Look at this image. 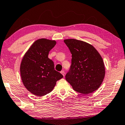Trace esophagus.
<instances>
[{
  "mask_svg": "<svg viewBox=\"0 0 125 125\" xmlns=\"http://www.w3.org/2000/svg\"><path fill=\"white\" fill-rule=\"evenodd\" d=\"M61 74H62L63 75V76H64V77L65 72H64V71H61Z\"/></svg>",
  "mask_w": 125,
  "mask_h": 125,
  "instance_id": "34e87169",
  "label": "esophagus"
}]
</instances>
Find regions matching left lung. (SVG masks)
<instances>
[{
    "instance_id": "8db88e82",
    "label": "left lung",
    "mask_w": 125,
    "mask_h": 125,
    "mask_svg": "<svg viewBox=\"0 0 125 125\" xmlns=\"http://www.w3.org/2000/svg\"><path fill=\"white\" fill-rule=\"evenodd\" d=\"M72 54V63L66 80L73 89L87 94L97 90L105 75L102 57L94 47L85 42L75 39H64Z\"/></svg>"
}]
</instances>
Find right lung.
I'll return each instance as SVG.
<instances>
[{
  "mask_svg": "<svg viewBox=\"0 0 125 125\" xmlns=\"http://www.w3.org/2000/svg\"><path fill=\"white\" fill-rule=\"evenodd\" d=\"M56 41L41 38L35 41L21 60L20 72L23 83L29 92L37 96L50 93L63 75L54 70V63L48 58L49 52Z\"/></svg>",
  "mask_w": 125,
  "mask_h": 125,
  "instance_id": "add662e5",
  "label": "right lung"
}]
</instances>
